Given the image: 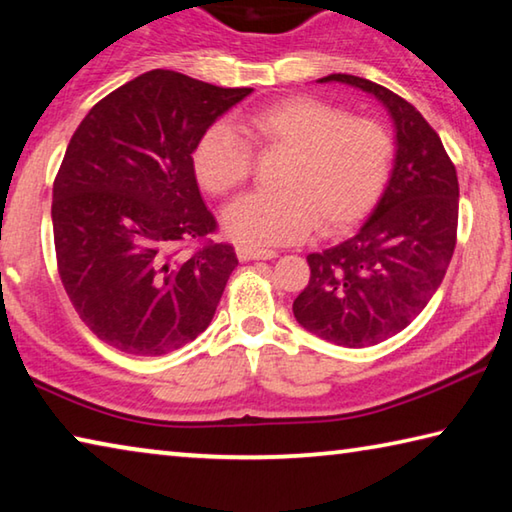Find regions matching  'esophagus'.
Instances as JSON below:
<instances>
[{"mask_svg":"<svg viewBox=\"0 0 512 512\" xmlns=\"http://www.w3.org/2000/svg\"><path fill=\"white\" fill-rule=\"evenodd\" d=\"M275 255H277L275 250L255 248V246H246V244H239V246H237L239 262H253V259H273Z\"/></svg>","mask_w":512,"mask_h":512,"instance_id":"34e87169","label":"esophagus"}]
</instances>
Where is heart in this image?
I'll return each instance as SVG.
<instances>
[{
  "mask_svg": "<svg viewBox=\"0 0 512 512\" xmlns=\"http://www.w3.org/2000/svg\"><path fill=\"white\" fill-rule=\"evenodd\" d=\"M284 153L277 192L237 198L223 225L239 241L277 246L305 239L316 228L336 235L366 219L391 178L395 142L379 119L354 117L316 97H289L205 128L192 151L203 189L223 196L253 173V149Z\"/></svg>",
  "mask_w": 512,
  "mask_h": 512,
  "instance_id": "obj_1",
  "label": "heart"
}]
</instances>
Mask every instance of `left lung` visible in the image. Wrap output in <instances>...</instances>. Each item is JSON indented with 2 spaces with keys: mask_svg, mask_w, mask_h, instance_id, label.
Listing matches in <instances>:
<instances>
[{
  "mask_svg": "<svg viewBox=\"0 0 512 512\" xmlns=\"http://www.w3.org/2000/svg\"><path fill=\"white\" fill-rule=\"evenodd\" d=\"M345 83L384 103L395 124L388 185L357 235L307 255L311 277L293 300L298 323L329 343L366 348L402 332L427 307L456 248L458 178L438 133L409 101L352 74Z\"/></svg>",
  "mask_w": 512,
  "mask_h": 512,
  "instance_id": "left-lung-1",
  "label": "left lung"
}]
</instances>
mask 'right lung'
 <instances>
[{
	"instance_id": "right-lung-1",
	"label": "right lung",
	"mask_w": 512,
	"mask_h": 512,
	"mask_svg": "<svg viewBox=\"0 0 512 512\" xmlns=\"http://www.w3.org/2000/svg\"><path fill=\"white\" fill-rule=\"evenodd\" d=\"M253 88L151 69L103 97L76 128L54 180V244L69 300L97 339L158 357L212 323L239 259L207 235L192 151ZM205 238L204 242L202 239ZM204 244L189 256L183 243Z\"/></svg>"
}]
</instances>
